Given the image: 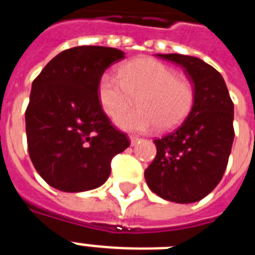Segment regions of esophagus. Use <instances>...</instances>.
<instances>
[{"instance_id": "1", "label": "esophagus", "mask_w": 255, "mask_h": 255, "mask_svg": "<svg viewBox=\"0 0 255 255\" xmlns=\"http://www.w3.org/2000/svg\"><path fill=\"white\" fill-rule=\"evenodd\" d=\"M139 137H136V136H129V141H131V145L133 147V145H136V144L139 143Z\"/></svg>"}]
</instances>
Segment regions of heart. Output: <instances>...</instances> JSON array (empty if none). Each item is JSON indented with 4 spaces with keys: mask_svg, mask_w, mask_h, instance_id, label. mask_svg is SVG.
Here are the masks:
<instances>
[{
    "mask_svg": "<svg viewBox=\"0 0 255 255\" xmlns=\"http://www.w3.org/2000/svg\"><path fill=\"white\" fill-rule=\"evenodd\" d=\"M138 98L139 108L115 119L124 131L148 132L157 126L168 131L182 123L193 106V87L172 67L152 58H137L119 69V78L102 74L98 99L103 111L115 118Z\"/></svg>",
    "mask_w": 255,
    "mask_h": 255,
    "instance_id": "heart-1",
    "label": "heart"
}]
</instances>
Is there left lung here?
<instances>
[{"label": "left lung", "mask_w": 255, "mask_h": 255, "mask_svg": "<svg viewBox=\"0 0 255 255\" xmlns=\"http://www.w3.org/2000/svg\"><path fill=\"white\" fill-rule=\"evenodd\" d=\"M181 66L193 85L186 119L155 140V160L144 176L159 197L177 204L200 201L221 181L234 140V106L224 78L197 57L156 54Z\"/></svg>", "instance_id": "1"}]
</instances>
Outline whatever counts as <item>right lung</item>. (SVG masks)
<instances>
[{
    "instance_id": "add662e5",
    "label": "right lung",
    "mask_w": 255,
    "mask_h": 255,
    "mask_svg": "<svg viewBox=\"0 0 255 255\" xmlns=\"http://www.w3.org/2000/svg\"><path fill=\"white\" fill-rule=\"evenodd\" d=\"M124 51L104 46L65 50L31 85L25 114L30 159L50 186L62 192L99 188L111 160L129 147L112 127L98 99V82Z\"/></svg>"
}]
</instances>
